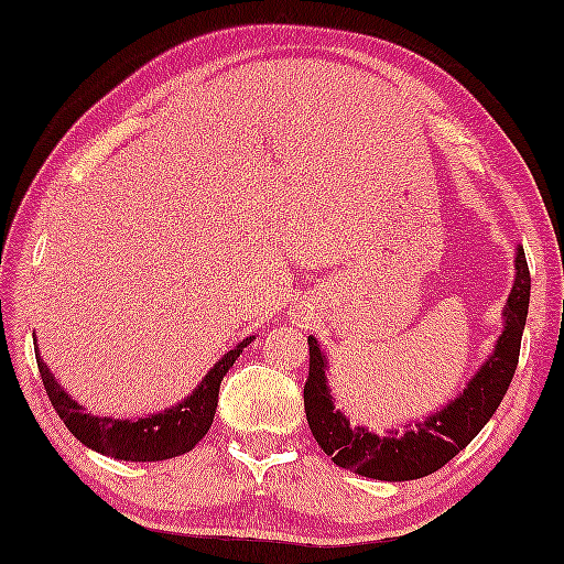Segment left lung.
Masks as SVG:
<instances>
[{"mask_svg": "<svg viewBox=\"0 0 564 564\" xmlns=\"http://www.w3.org/2000/svg\"><path fill=\"white\" fill-rule=\"evenodd\" d=\"M531 276L523 250H517V279L505 305V332L478 375L470 379L459 399L427 421L403 425L405 432L389 430L377 437L365 427H350L348 417L334 409L332 391L326 387V360L314 336H307L310 375L305 382V413L314 440L324 454L341 468L375 480H415L435 474L452 462L497 411L505 399L519 362L521 334L529 314Z\"/></svg>", "mask_w": 564, "mask_h": 564, "instance_id": "left-lung-1", "label": "left lung"}]
</instances>
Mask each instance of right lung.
I'll list each match as a JSON object with an SVG mask.
<instances>
[{
  "label": "right lung",
  "instance_id": "obj_1",
  "mask_svg": "<svg viewBox=\"0 0 564 564\" xmlns=\"http://www.w3.org/2000/svg\"><path fill=\"white\" fill-rule=\"evenodd\" d=\"M252 338L254 336L245 338V341L228 350L226 356L214 365L212 372L202 379V384L192 391V397L173 405V409H167L159 415L139 417L134 423L86 413L82 405L72 401L67 391L55 382V377L50 375L47 365L43 362L37 350L35 360L52 409L57 411L64 425L69 427V432L78 442L86 444L88 449L112 456V459L163 462L194 449V444L206 435L216 415L223 375L232 368V362L240 358L242 348L252 344Z\"/></svg>",
  "mask_w": 564,
  "mask_h": 564
}]
</instances>
